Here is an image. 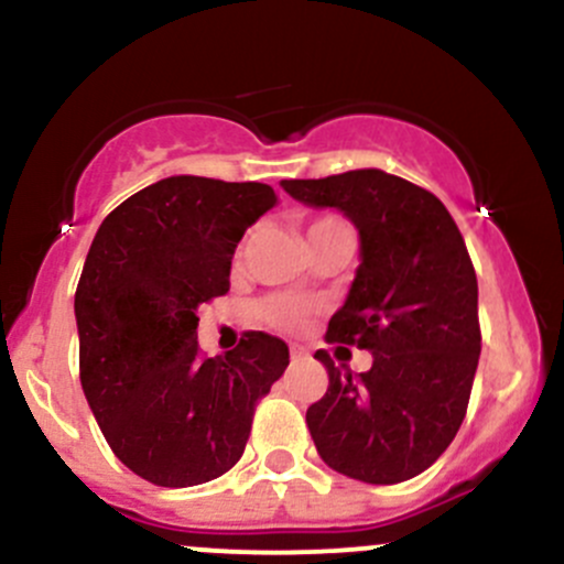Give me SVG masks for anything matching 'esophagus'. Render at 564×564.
<instances>
[{
    "label": "esophagus",
    "instance_id": "34e87169",
    "mask_svg": "<svg viewBox=\"0 0 564 564\" xmlns=\"http://www.w3.org/2000/svg\"><path fill=\"white\" fill-rule=\"evenodd\" d=\"M289 355H292V360H303L305 349L303 346H292V349H289Z\"/></svg>",
    "mask_w": 564,
    "mask_h": 564
}]
</instances>
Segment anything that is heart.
Segmentation results:
<instances>
[{
  "mask_svg": "<svg viewBox=\"0 0 564 564\" xmlns=\"http://www.w3.org/2000/svg\"><path fill=\"white\" fill-rule=\"evenodd\" d=\"M329 224H338V220L335 218L314 220V224L308 226V235L311 231L322 229V226H329ZM311 311H314V303L305 297H294V294H275V297L264 300V303L259 305V316L264 318L270 327L286 329V333H294V329L305 327Z\"/></svg>",
  "mask_w": 564,
  "mask_h": 564,
  "instance_id": "1",
  "label": "heart"
}]
</instances>
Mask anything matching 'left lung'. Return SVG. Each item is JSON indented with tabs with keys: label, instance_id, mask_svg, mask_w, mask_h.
Here are the masks:
<instances>
[{
	"label": "left lung",
	"instance_id": "obj_1",
	"mask_svg": "<svg viewBox=\"0 0 564 564\" xmlns=\"http://www.w3.org/2000/svg\"><path fill=\"white\" fill-rule=\"evenodd\" d=\"M305 207L338 209L360 237V267L327 338L373 355L366 373H329L308 406L329 469L390 486L429 469L464 423L480 360L477 278L456 220L434 193L382 172L283 180Z\"/></svg>",
	"mask_w": 564,
	"mask_h": 564
}]
</instances>
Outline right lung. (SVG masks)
I'll use <instances>...</instances> for the list:
<instances>
[{
    "mask_svg": "<svg viewBox=\"0 0 564 564\" xmlns=\"http://www.w3.org/2000/svg\"><path fill=\"white\" fill-rule=\"evenodd\" d=\"M275 191L176 174L124 198L100 224L76 289L78 366L113 456L166 488L220 477L246 451L253 406L289 346L246 333L198 357V305L229 292L237 242Z\"/></svg>",
    "mask_w": 564,
    "mask_h": 564,
    "instance_id": "add662e5",
    "label": "right lung"
}]
</instances>
